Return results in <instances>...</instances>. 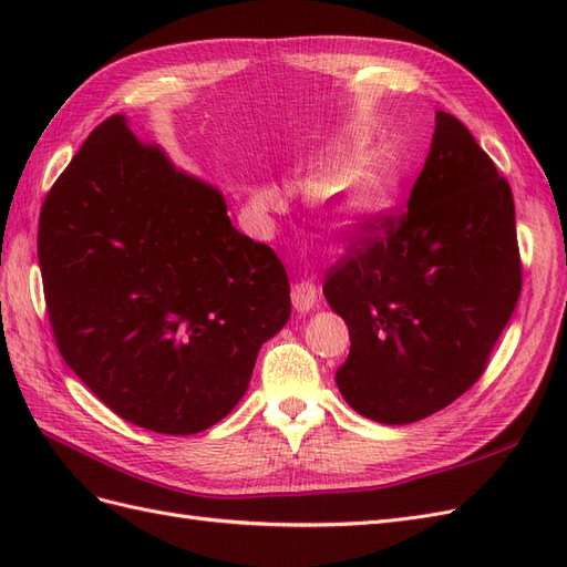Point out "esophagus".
<instances>
[{
    "label": "esophagus",
    "instance_id": "34e87169",
    "mask_svg": "<svg viewBox=\"0 0 567 567\" xmlns=\"http://www.w3.org/2000/svg\"><path fill=\"white\" fill-rule=\"evenodd\" d=\"M290 298H293L296 310L300 315H307L317 305V286L310 281H300L293 286V293H290Z\"/></svg>",
    "mask_w": 567,
    "mask_h": 567
}]
</instances>
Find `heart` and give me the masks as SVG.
I'll list each match as a JSON object with an SVG mask.
<instances>
[{"instance_id":"heart-1","label":"heart","mask_w":567,"mask_h":567,"mask_svg":"<svg viewBox=\"0 0 567 567\" xmlns=\"http://www.w3.org/2000/svg\"><path fill=\"white\" fill-rule=\"evenodd\" d=\"M346 163L342 158H329L319 169V182L336 179ZM402 169L388 156L373 153L364 158L346 177L323 186L317 198V210L321 221L329 229L340 234H354L371 229L383 221L400 200L402 194ZM257 205L265 210H274L281 205V194L277 186H262L257 192Z\"/></svg>"}]
</instances>
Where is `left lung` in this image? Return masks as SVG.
<instances>
[{
    "mask_svg": "<svg viewBox=\"0 0 567 567\" xmlns=\"http://www.w3.org/2000/svg\"><path fill=\"white\" fill-rule=\"evenodd\" d=\"M364 231L323 284L352 342L336 383L357 414L406 425L483 375L516 310V208L466 125L437 111L406 210Z\"/></svg>",
    "mask_w": 567,
    "mask_h": 567,
    "instance_id": "8db88e82",
    "label": "left lung"
}]
</instances>
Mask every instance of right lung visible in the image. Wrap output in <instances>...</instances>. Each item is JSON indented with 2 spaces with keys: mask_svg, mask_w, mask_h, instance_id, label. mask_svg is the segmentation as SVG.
Listing matches in <instances>:
<instances>
[{
  "mask_svg": "<svg viewBox=\"0 0 567 567\" xmlns=\"http://www.w3.org/2000/svg\"><path fill=\"white\" fill-rule=\"evenodd\" d=\"M38 257L61 357L120 419L194 435L244 398L290 317L274 250L231 227L217 186L111 115L51 186Z\"/></svg>",
  "mask_w": 567,
  "mask_h": 567,
  "instance_id": "obj_1",
  "label": "right lung"
}]
</instances>
